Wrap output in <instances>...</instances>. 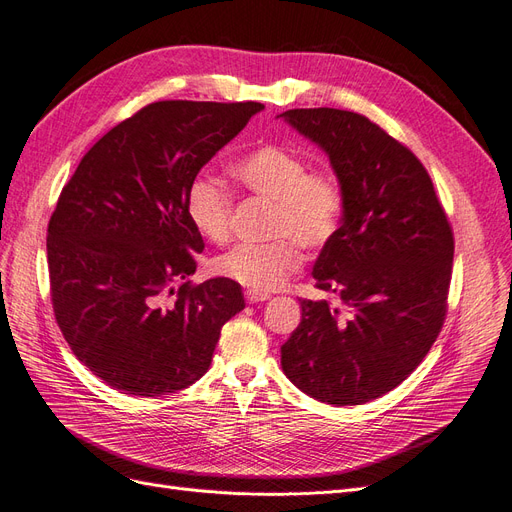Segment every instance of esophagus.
I'll list each match as a JSON object with an SVG mask.
<instances>
[{"label": "esophagus", "mask_w": 512, "mask_h": 512, "mask_svg": "<svg viewBox=\"0 0 512 512\" xmlns=\"http://www.w3.org/2000/svg\"><path fill=\"white\" fill-rule=\"evenodd\" d=\"M244 298H246V302L257 304V302L270 300V293H266V291H255V289H246V291H244Z\"/></svg>", "instance_id": "34e87169"}]
</instances>
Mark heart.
I'll return each mask as SVG.
<instances>
[{
    "instance_id": "heart-1",
    "label": "heart",
    "mask_w": 512,
    "mask_h": 512,
    "mask_svg": "<svg viewBox=\"0 0 512 512\" xmlns=\"http://www.w3.org/2000/svg\"><path fill=\"white\" fill-rule=\"evenodd\" d=\"M308 161L289 146L266 142L238 157L232 174L253 195L272 202L270 242H244L223 253L214 268L221 276L255 291H274L298 272L304 249L319 251L332 242L344 221L346 193L332 170H308ZM234 200L219 178L197 174L187 187V214L210 242L232 236Z\"/></svg>"
}]
</instances>
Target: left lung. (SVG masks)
Listing matches in <instances>:
<instances>
[{
  "label": "left lung",
  "mask_w": 512,
  "mask_h": 512,
  "mask_svg": "<svg viewBox=\"0 0 512 512\" xmlns=\"http://www.w3.org/2000/svg\"><path fill=\"white\" fill-rule=\"evenodd\" d=\"M280 117L323 148L346 193L340 232L312 270L340 306L302 300L280 366L319 402L366 404L406 381L440 334L453 227L423 163L364 114L293 108Z\"/></svg>",
  "instance_id": "8db88e82"
}]
</instances>
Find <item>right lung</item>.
<instances>
[{
  "label": "right lung",
  "mask_w": 512,
  "mask_h": 512,
  "mask_svg": "<svg viewBox=\"0 0 512 512\" xmlns=\"http://www.w3.org/2000/svg\"><path fill=\"white\" fill-rule=\"evenodd\" d=\"M261 108L148 104L97 140L61 189L46 234L55 319L112 389L155 398L193 385L244 308L236 280H189L204 240L187 187Z\"/></svg>",
  "instance_id": "obj_1"
}]
</instances>
